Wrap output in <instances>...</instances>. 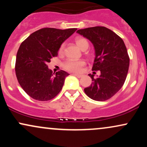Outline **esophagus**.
Segmentation results:
<instances>
[{
	"mask_svg": "<svg viewBox=\"0 0 147 147\" xmlns=\"http://www.w3.org/2000/svg\"><path fill=\"white\" fill-rule=\"evenodd\" d=\"M74 76H76L77 77H78V78H81V77H83V75H80V74H76V73H73L72 74Z\"/></svg>",
	"mask_w": 147,
	"mask_h": 147,
	"instance_id": "1",
	"label": "esophagus"
}]
</instances>
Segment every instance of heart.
I'll use <instances>...</instances> for the list:
<instances>
[{"instance_id":"1","label":"heart","mask_w":147,"mask_h":147,"mask_svg":"<svg viewBox=\"0 0 147 147\" xmlns=\"http://www.w3.org/2000/svg\"><path fill=\"white\" fill-rule=\"evenodd\" d=\"M76 43L81 50H86L88 48L89 43L86 38L82 37H77L75 39ZM64 48V44H62L60 46L59 52L63 51ZM85 61L84 60H72L69 59L65 62L63 67L66 70L70 72H78L82 70V69L85 65Z\"/></svg>"}]
</instances>
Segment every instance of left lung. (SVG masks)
<instances>
[{
    "instance_id": "obj_1",
    "label": "left lung",
    "mask_w": 147,
    "mask_h": 147,
    "mask_svg": "<svg viewBox=\"0 0 147 147\" xmlns=\"http://www.w3.org/2000/svg\"><path fill=\"white\" fill-rule=\"evenodd\" d=\"M77 32L92 43L95 57L92 70L101 72L97 78L89 74L92 82L84 92L93 100H107L120 90L126 80L129 67L126 45L120 37L105 27L88 28Z\"/></svg>"
}]
</instances>
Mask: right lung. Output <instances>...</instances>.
Instances as JSON below:
<instances>
[{
    "label": "right lung",
    "instance_id": "obj_1",
    "mask_svg": "<svg viewBox=\"0 0 147 147\" xmlns=\"http://www.w3.org/2000/svg\"><path fill=\"white\" fill-rule=\"evenodd\" d=\"M77 30L42 28L31 34L20 45L15 65L16 75L20 86L32 98L48 101L59 93L69 74L63 70L53 73L47 64Z\"/></svg>",
    "mask_w": 147,
    "mask_h": 147
}]
</instances>
